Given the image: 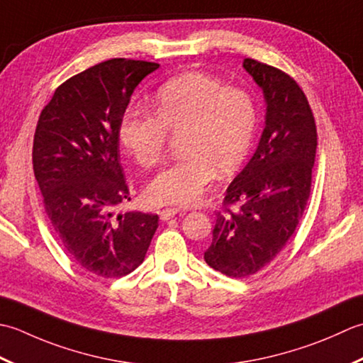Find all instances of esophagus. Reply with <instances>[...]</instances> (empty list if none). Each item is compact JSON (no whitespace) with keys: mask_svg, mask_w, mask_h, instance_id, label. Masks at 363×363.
Returning a JSON list of instances; mask_svg holds the SVG:
<instances>
[{"mask_svg":"<svg viewBox=\"0 0 363 363\" xmlns=\"http://www.w3.org/2000/svg\"><path fill=\"white\" fill-rule=\"evenodd\" d=\"M179 213H182L180 208H164V210H161L158 214H160L161 220H169V219H172L175 214H179Z\"/></svg>","mask_w":363,"mask_h":363,"instance_id":"34e87169","label":"esophagus"}]
</instances>
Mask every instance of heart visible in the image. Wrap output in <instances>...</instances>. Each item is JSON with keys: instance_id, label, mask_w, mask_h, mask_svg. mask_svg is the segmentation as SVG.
<instances>
[{"instance_id": "heart-1", "label": "heart", "mask_w": 363, "mask_h": 363, "mask_svg": "<svg viewBox=\"0 0 363 363\" xmlns=\"http://www.w3.org/2000/svg\"><path fill=\"white\" fill-rule=\"evenodd\" d=\"M155 111L128 108L119 122L122 145L145 169L160 164L171 136H182L183 157L147 184L153 205L197 203L216 172L233 174L252 147L258 119L252 95L208 73L188 72L161 86Z\"/></svg>"}]
</instances>
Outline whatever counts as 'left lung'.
I'll use <instances>...</instances> for the list:
<instances>
[{
  "instance_id": "8db88e82",
  "label": "left lung",
  "mask_w": 363,
  "mask_h": 363,
  "mask_svg": "<svg viewBox=\"0 0 363 363\" xmlns=\"http://www.w3.org/2000/svg\"><path fill=\"white\" fill-rule=\"evenodd\" d=\"M242 67L263 91L264 128L254 157L228 184L203 255L213 269L235 279L255 274L291 238L307 206L318 144L299 84L255 59L246 57Z\"/></svg>"
}]
</instances>
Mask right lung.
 <instances>
[{"mask_svg":"<svg viewBox=\"0 0 363 363\" xmlns=\"http://www.w3.org/2000/svg\"><path fill=\"white\" fill-rule=\"evenodd\" d=\"M157 62L116 57L59 86L35 127L33 167L62 247L79 268L123 277L144 262L157 214L128 211L119 153V122L131 94Z\"/></svg>","mask_w":363,"mask_h":363,"instance_id":"add662e5","label":"right lung"}]
</instances>
